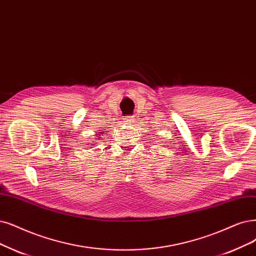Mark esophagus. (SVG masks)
Segmentation results:
<instances>
[{"label": "esophagus", "instance_id": "obj_1", "mask_svg": "<svg viewBox=\"0 0 256 256\" xmlns=\"http://www.w3.org/2000/svg\"><path fill=\"white\" fill-rule=\"evenodd\" d=\"M134 116H128V117H126V118H123V120H124V122H128V123H130V122H132V121H134Z\"/></svg>", "mask_w": 256, "mask_h": 256}]
</instances>
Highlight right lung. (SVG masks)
<instances>
[{
    "instance_id": "1",
    "label": "right lung",
    "mask_w": 256,
    "mask_h": 256,
    "mask_svg": "<svg viewBox=\"0 0 256 256\" xmlns=\"http://www.w3.org/2000/svg\"><path fill=\"white\" fill-rule=\"evenodd\" d=\"M97 136H99V135H97ZM97 139H98V138H97Z\"/></svg>"
}]
</instances>
